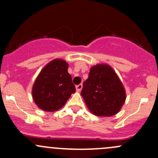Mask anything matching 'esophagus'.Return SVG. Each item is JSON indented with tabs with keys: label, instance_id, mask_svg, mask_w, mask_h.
Returning <instances> with one entry per match:
<instances>
[{
	"label": "esophagus",
	"instance_id": "obj_1",
	"mask_svg": "<svg viewBox=\"0 0 158 158\" xmlns=\"http://www.w3.org/2000/svg\"><path fill=\"white\" fill-rule=\"evenodd\" d=\"M76 89L77 92H80L82 89V84H79L77 85H76Z\"/></svg>",
	"mask_w": 158,
	"mask_h": 158
}]
</instances>
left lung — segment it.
I'll list each match as a JSON object with an SVG mask.
<instances>
[{
    "label": "left lung",
    "mask_w": 158,
    "mask_h": 158,
    "mask_svg": "<svg viewBox=\"0 0 158 158\" xmlns=\"http://www.w3.org/2000/svg\"><path fill=\"white\" fill-rule=\"evenodd\" d=\"M81 95L91 112L100 117L115 115L126 100L122 82L114 69L105 64L91 68Z\"/></svg>",
    "instance_id": "obj_1"
}]
</instances>
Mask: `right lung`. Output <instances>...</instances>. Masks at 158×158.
I'll use <instances>...</instances> for the list:
<instances>
[{
	"label": "right lung",
	"instance_id": "obj_1",
	"mask_svg": "<svg viewBox=\"0 0 158 158\" xmlns=\"http://www.w3.org/2000/svg\"><path fill=\"white\" fill-rule=\"evenodd\" d=\"M68 64L63 60L50 62L41 71L32 88V97L39 108L55 111L61 108L76 92Z\"/></svg>",
	"mask_w": 158,
	"mask_h": 158
}]
</instances>
